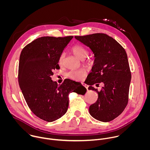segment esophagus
<instances>
[{"label":"esophagus","mask_w":150,"mask_h":150,"mask_svg":"<svg viewBox=\"0 0 150 150\" xmlns=\"http://www.w3.org/2000/svg\"><path fill=\"white\" fill-rule=\"evenodd\" d=\"M82 85H83V86L86 88V89L88 90V85H87V84H85V83H82Z\"/></svg>","instance_id":"34e87169"}]
</instances>
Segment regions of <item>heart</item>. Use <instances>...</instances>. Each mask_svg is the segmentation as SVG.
Masks as SVG:
<instances>
[{
  "label": "heart",
  "instance_id": "1",
  "mask_svg": "<svg viewBox=\"0 0 150 150\" xmlns=\"http://www.w3.org/2000/svg\"><path fill=\"white\" fill-rule=\"evenodd\" d=\"M71 52L77 58L80 60L85 59V58L87 57L88 54L87 49L84 46L80 45H76L74 46L71 48ZM64 58H65V54L62 53L59 58V64L60 66L63 65ZM85 75H86V72L83 69L72 70L69 71L67 74L69 78L75 81H79L82 79Z\"/></svg>",
  "mask_w": 150,
  "mask_h": 150
}]
</instances>
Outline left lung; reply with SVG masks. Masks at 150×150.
I'll use <instances>...</instances> for the list:
<instances>
[{
	"instance_id": "obj_1",
	"label": "left lung",
	"mask_w": 150,
	"mask_h": 150,
	"mask_svg": "<svg viewBox=\"0 0 150 150\" xmlns=\"http://www.w3.org/2000/svg\"><path fill=\"white\" fill-rule=\"evenodd\" d=\"M75 38L89 47L95 57L87 78L90 85L88 90L96 91L98 97L90 106V114L98 120L110 122L123 112L129 99L131 72L126 51L117 41L105 34ZM100 82L104 87L98 92L92 85Z\"/></svg>"
}]
</instances>
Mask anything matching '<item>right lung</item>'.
Returning a JSON list of instances; mask_svg holds the SVG:
<instances>
[{"label":"right lung","instance_id":"add662e5","mask_svg":"<svg viewBox=\"0 0 150 150\" xmlns=\"http://www.w3.org/2000/svg\"><path fill=\"white\" fill-rule=\"evenodd\" d=\"M73 37H41L28 44L21 53L20 88L31 112L46 122L54 121L66 113L70 93L83 95L87 91L81 85L74 90L75 81L69 79L60 85L52 80L53 70L60 68L59 58Z\"/></svg>","mask_w":150,"mask_h":150}]
</instances>
